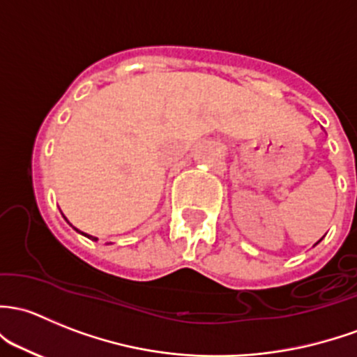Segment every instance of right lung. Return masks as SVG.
I'll use <instances>...</instances> for the list:
<instances>
[{
  "label": "right lung",
  "instance_id": "1",
  "mask_svg": "<svg viewBox=\"0 0 357 357\" xmlns=\"http://www.w3.org/2000/svg\"><path fill=\"white\" fill-rule=\"evenodd\" d=\"M63 217H65V215H63ZM65 219H66V217H65ZM66 222H68V220H66ZM68 224H70V222H68ZM70 226H71V224H70ZM71 227H73V226H71ZM73 229H75V231H78L77 227H73ZM78 232H80V231H78ZM80 234L87 236V238H89V239H92V241H97V238H93V236H90V234H85V232H80Z\"/></svg>",
  "mask_w": 357,
  "mask_h": 357
}]
</instances>
